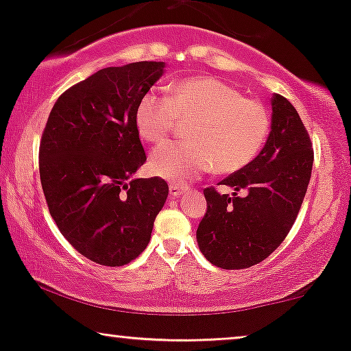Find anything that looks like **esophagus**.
<instances>
[{"label":"esophagus","mask_w":351,"mask_h":351,"mask_svg":"<svg viewBox=\"0 0 351 351\" xmlns=\"http://www.w3.org/2000/svg\"><path fill=\"white\" fill-rule=\"evenodd\" d=\"M186 191H189V189H186V186H184L182 184H177V182H171V184H169V193H171L172 198H177V196L184 195V193H186Z\"/></svg>","instance_id":"34e87169"}]
</instances>
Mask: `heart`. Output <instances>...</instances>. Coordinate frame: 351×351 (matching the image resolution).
Returning <instances> with one entry per match:
<instances>
[{
    "label": "heart",
    "instance_id": "heart-1",
    "mask_svg": "<svg viewBox=\"0 0 351 351\" xmlns=\"http://www.w3.org/2000/svg\"><path fill=\"white\" fill-rule=\"evenodd\" d=\"M161 97L148 90L138 99L134 119L138 136L161 143L179 119L191 121L185 142H169L153 150L150 171L177 184L206 172H234L262 150L270 132V113L257 99L214 76H193L167 86Z\"/></svg>",
    "mask_w": 351,
    "mask_h": 351
}]
</instances>
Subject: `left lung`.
I'll use <instances>...</instances> for the list:
<instances>
[{"label":"left lung","instance_id":"8db88e82","mask_svg":"<svg viewBox=\"0 0 351 351\" xmlns=\"http://www.w3.org/2000/svg\"><path fill=\"white\" fill-rule=\"evenodd\" d=\"M271 132L262 152L220 185L204 189L208 210L196 230L203 256L215 267L241 270L265 261L289 233L304 203L313 167L308 131L289 100L271 99ZM246 189L239 197L237 191Z\"/></svg>","mask_w":351,"mask_h":351}]
</instances>
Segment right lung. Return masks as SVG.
<instances>
[{
  "instance_id": "obj_1",
  "label": "right lung",
  "mask_w": 351,
  "mask_h": 351,
  "mask_svg": "<svg viewBox=\"0 0 351 351\" xmlns=\"http://www.w3.org/2000/svg\"><path fill=\"white\" fill-rule=\"evenodd\" d=\"M165 62L108 66L57 99L40 142V177L51 217L89 261L121 267L141 256L169 186L131 179L147 161L136 128L138 99Z\"/></svg>"
}]
</instances>
